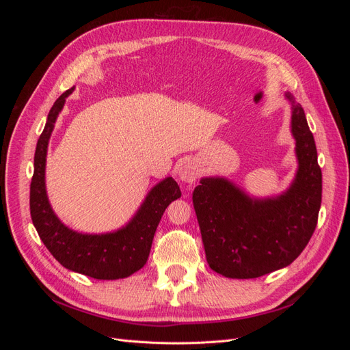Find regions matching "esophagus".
<instances>
[{
    "label": "esophagus",
    "mask_w": 350,
    "mask_h": 350,
    "mask_svg": "<svg viewBox=\"0 0 350 350\" xmlns=\"http://www.w3.org/2000/svg\"><path fill=\"white\" fill-rule=\"evenodd\" d=\"M178 175L183 183L193 184L198 176V167L193 162H185L181 165V167H179Z\"/></svg>",
    "instance_id": "34e87169"
}]
</instances>
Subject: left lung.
<instances>
[{
  "label": "left lung",
  "mask_w": 350,
  "mask_h": 350,
  "mask_svg": "<svg viewBox=\"0 0 350 350\" xmlns=\"http://www.w3.org/2000/svg\"><path fill=\"white\" fill-rule=\"evenodd\" d=\"M291 129L298 171L284 193L250 197L226 178H201L193 203L211 270L230 279H254L298 258L310 242L321 206L323 176L305 112L291 93Z\"/></svg>",
  "instance_id": "left-lung-1"
}]
</instances>
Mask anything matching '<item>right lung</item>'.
<instances>
[{"instance_id": "right-lung-1", "label": "right lung", "mask_w": 350, "mask_h": 350, "mask_svg": "<svg viewBox=\"0 0 350 350\" xmlns=\"http://www.w3.org/2000/svg\"><path fill=\"white\" fill-rule=\"evenodd\" d=\"M72 90L74 88L68 89L55 100L36 144L35 172L30 184L31 221L39 238L61 266L99 280L124 279L146 264L163 211L181 197V189L172 176L165 178L150 189L129 224L108 234H80L62 224L46 196L45 165L52 130Z\"/></svg>"}]
</instances>
